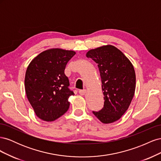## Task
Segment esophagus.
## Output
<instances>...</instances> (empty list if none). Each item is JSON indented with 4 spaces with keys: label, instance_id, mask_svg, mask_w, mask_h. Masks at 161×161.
<instances>
[{
    "label": "esophagus",
    "instance_id": "34e87169",
    "mask_svg": "<svg viewBox=\"0 0 161 161\" xmlns=\"http://www.w3.org/2000/svg\"><path fill=\"white\" fill-rule=\"evenodd\" d=\"M86 91L85 89H84V90H79V94L80 95H84L86 93Z\"/></svg>",
    "mask_w": 161,
    "mask_h": 161
}]
</instances>
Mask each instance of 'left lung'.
<instances>
[{"label": "left lung", "mask_w": 161, "mask_h": 161, "mask_svg": "<svg viewBox=\"0 0 161 161\" xmlns=\"http://www.w3.org/2000/svg\"><path fill=\"white\" fill-rule=\"evenodd\" d=\"M86 56L98 66L105 100L103 109L92 113L102 123H113L127 111L134 97V66L122 52L111 45L91 50Z\"/></svg>", "instance_id": "obj_1"}]
</instances>
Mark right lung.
I'll return each mask as SVG.
<instances>
[{
	"label": "right lung",
	"instance_id": "obj_1",
	"mask_svg": "<svg viewBox=\"0 0 161 161\" xmlns=\"http://www.w3.org/2000/svg\"><path fill=\"white\" fill-rule=\"evenodd\" d=\"M76 52L60 48L43 51L29 64L25 77L26 95L39 118L52 121L59 118L70 106L69 88L64 74L66 66Z\"/></svg>",
	"mask_w": 161,
	"mask_h": 161
}]
</instances>
